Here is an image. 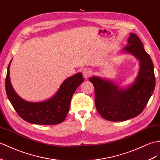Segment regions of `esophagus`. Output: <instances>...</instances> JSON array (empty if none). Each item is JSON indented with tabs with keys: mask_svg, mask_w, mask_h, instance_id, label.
Masks as SVG:
<instances>
[{
	"mask_svg": "<svg viewBox=\"0 0 160 160\" xmlns=\"http://www.w3.org/2000/svg\"><path fill=\"white\" fill-rule=\"evenodd\" d=\"M92 74V71L91 69H85L83 70V76L85 78H88Z\"/></svg>",
	"mask_w": 160,
	"mask_h": 160,
	"instance_id": "esophagus-1",
	"label": "esophagus"
}]
</instances>
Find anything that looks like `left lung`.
<instances>
[{"label":"left lung","mask_w":160,"mask_h":160,"mask_svg":"<svg viewBox=\"0 0 160 160\" xmlns=\"http://www.w3.org/2000/svg\"><path fill=\"white\" fill-rule=\"evenodd\" d=\"M123 51L140 61L138 76L128 88L118 87L113 82L93 76L90 78L95 88L97 110L104 119L122 122L139 115L152 95L155 86L153 63L142 43L134 33L130 34L128 45Z\"/></svg>","instance_id":"1"}]
</instances>
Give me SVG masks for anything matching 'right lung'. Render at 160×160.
<instances>
[{
  "instance_id": "right-lung-1",
  "label": "right lung",
  "mask_w": 160,
  "mask_h": 160,
  "mask_svg": "<svg viewBox=\"0 0 160 160\" xmlns=\"http://www.w3.org/2000/svg\"><path fill=\"white\" fill-rule=\"evenodd\" d=\"M8 65L5 89L8 99L23 120L34 124L53 125L64 121L66 118L72 97L78 86L83 82L81 73H78L63 81L55 95L42 102H28L19 97L12 87Z\"/></svg>"
}]
</instances>
